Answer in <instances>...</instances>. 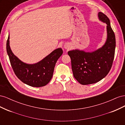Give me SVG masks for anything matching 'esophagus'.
Listing matches in <instances>:
<instances>
[{
  "mask_svg": "<svg viewBox=\"0 0 125 125\" xmlns=\"http://www.w3.org/2000/svg\"><path fill=\"white\" fill-rule=\"evenodd\" d=\"M64 48L66 49V50H68L70 48V45L69 44H66L65 45H64Z\"/></svg>",
  "mask_w": 125,
  "mask_h": 125,
  "instance_id": "1",
  "label": "esophagus"
}]
</instances>
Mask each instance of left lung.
I'll list each match as a JSON object with an SVG mask.
<instances>
[{
    "label": "left lung",
    "instance_id": "1",
    "mask_svg": "<svg viewBox=\"0 0 125 125\" xmlns=\"http://www.w3.org/2000/svg\"><path fill=\"white\" fill-rule=\"evenodd\" d=\"M98 18L107 24V37L103 46L93 52L75 49L68 52L73 76L83 85L95 83L105 78L111 69L114 58L116 40L110 21L101 12L98 13Z\"/></svg>",
    "mask_w": 125,
    "mask_h": 125
}]
</instances>
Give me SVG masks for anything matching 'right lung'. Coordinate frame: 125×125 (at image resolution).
Returning a JSON list of instances; mask_svg holds the SVG:
<instances>
[{"mask_svg": "<svg viewBox=\"0 0 125 125\" xmlns=\"http://www.w3.org/2000/svg\"><path fill=\"white\" fill-rule=\"evenodd\" d=\"M10 36L7 41L6 49L11 65L16 76L24 83L33 87L47 84L52 78L56 63L63 53L58 48L40 62L29 64L23 62L14 55L10 46Z\"/></svg>", "mask_w": 125, "mask_h": 125, "instance_id": "add662e5", "label": "right lung"}]
</instances>
